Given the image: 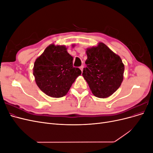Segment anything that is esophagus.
<instances>
[{
    "label": "esophagus",
    "mask_w": 153,
    "mask_h": 153,
    "mask_svg": "<svg viewBox=\"0 0 153 153\" xmlns=\"http://www.w3.org/2000/svg\"><path fill=\"white\" fill-rule=\"evenodd\" d=\"M80 69V70L82 71H83V69H84V66H83V65H82L80 68H79Z\"/></svg>",
    "instance_id": "esophagus-1"
}]
</instances>
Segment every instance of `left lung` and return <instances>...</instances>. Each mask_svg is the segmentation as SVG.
I'll return each mask as SVG.
<instances>
[{"label":"left lung","instance_id":"1","mask_svg":"<svg viewBox=\"0 0 153 153\" xmlns=\"http://www.w3.org/2000/svg\"><path fill=\"white\" fill-rule=\"evenodd\" d=\"M87 59L82 75L96 97L106 98L121 86L124 65L118 55L103 43L86 50Z\"/></svg>","mask_w":153,"mask_h":153}]
</instances>
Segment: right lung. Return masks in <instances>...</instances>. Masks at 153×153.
<instances>
[{"label":"right lung","mask_w":153,"mask_h":153,"mask_svg":"<svg viewBox=\"0 0 153 153\" xmlns=\"http://www.w3.org/2000/svg\"><path fill=\"white\" fill-rule=\"evenodd\" d=\"M73 60L66 46L54 43L46 48L36 59L33 75L37 85L45 94L56 98L66 95L82 73L79 68L73 66Z\"/></svg>","instance_id":"1"}]
</instances>
